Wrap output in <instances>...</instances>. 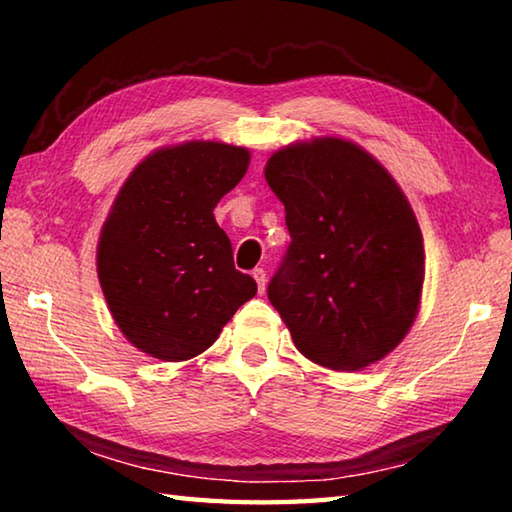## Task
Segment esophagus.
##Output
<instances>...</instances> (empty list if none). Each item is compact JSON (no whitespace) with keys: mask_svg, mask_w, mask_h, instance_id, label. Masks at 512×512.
I'll list each match as a JSON object with an SVG mask.
<instances>
[{"mask_svg":"<svg viewBox=\"0 0 512 512\" xmlns=\"http://www.w3.org/2000/svg\"><path fill=\"white\" fill-rule=\"evenodd\" d=\"M253 277H255V282H257L259 293H264V289H266V271H264V268H255Z\"/></svg>","mask_w":512,"mask_h":512,"instance_id":"34e87169","label":"esophagus"}]
</instances>
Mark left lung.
<instances>
[{
	"instance_id": "1",
	"label": "left lung",
	"mask_w": 512,
	"mask_h": 512,
	"mask_svg": "<svg viewBox=\"0 0 512 512\" xmlns=\"http://www.w3.org/2000/svg\"><path fill=\"white\" fill-rule=\"evenodd\" d=\"M291 244L268 282L296 348L329 370L393 352L420 309L424 246L391 173L341 137L284 146L264 169Z\"/></svg>"
}]
</instances>
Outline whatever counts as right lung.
<instances>
[{
  "mask_svg": "<svg viewBox=\"0 0 512 512\" xmlns=\"http://www.w3.org/2000/svg\"><path fill=\"white\" fill-rule=\"evenodd\" d=\"M248 162L244 146L185 142L146 155L119 189L101 228L97 273L121 334L149 357L205 352L257 293L214 219Z\"/></svg>",
  "mask_w": 512,
  "mask_h": 512,
  "instance_id": "add662e5",
  "label": "right lung"
}]
</instances>
